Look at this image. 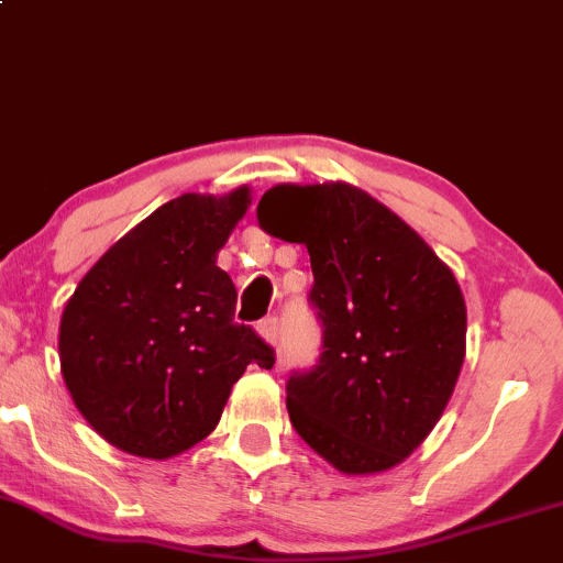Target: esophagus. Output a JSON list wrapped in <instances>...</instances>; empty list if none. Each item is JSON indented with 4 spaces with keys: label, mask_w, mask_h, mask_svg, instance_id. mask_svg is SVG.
Here are the masks:
<instances>
[{
    "label": "esophagus",
    "mask_w": 563,
    "mask_h": 563,
    "mask_svg": "<svg viewBox=\"0 0 563 563\" xmlns=\"http://www.w3.org/2000/svg\"><path fill=\"white\" fill-rule=\"evenodd\" d=\"M257 332H261V338L265 343L276 345V338H279V324H276L274 316H268V319H263L261 324H257Z\"/></svg>",
    "instance_id": "esophagus-1"
}]
</instances>
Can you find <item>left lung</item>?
Listing matches in <instances>:
<instances>
[{"label": "left lung", "mask_w": 563, "mask_h": 563, "mask_svg": "<svg viewBox=\"0 0 563 563\" xmlns=\"http://www.w3.org/2000/svg\"><path fill=\"white\" fill-rule=\"evenodd\" d=\"M257 223L306 244L324 327L319 364L287 380L295 431L349 476L394 468L433 431L460 377L468 319L457 279L349 183L268 188Z\"/></svg>", "instance_id": "8db88e82"}]
</instances>
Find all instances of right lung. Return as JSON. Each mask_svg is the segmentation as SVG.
<instances>
[{"label":"right lung","mask_w":563,"mask_h":563,"mask_svg":"<svg viewBox=\"0 0 563 563\" xmlns=\"http://www.w3.org/2000/svg\"><path fill=\"white\" fill-rule=\"evenodd\" d=\"M183 194L124 233L87 271L60 316V372L85 420L117 450L167 460L207 439L247 364L274 349L236 324V287L218 252L250 207Z\"/></svg>","instance_id":"1"}]
</instances>
